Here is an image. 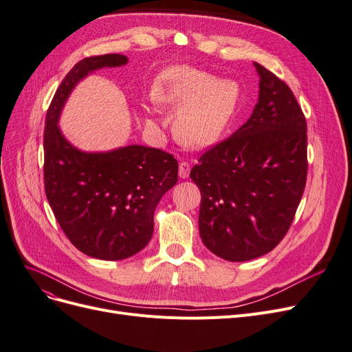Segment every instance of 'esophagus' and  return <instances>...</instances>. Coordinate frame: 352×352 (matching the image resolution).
Returning a JSON list of instances; mask_svg holds the SVG:
<instances>
[{
    "instance_id": "esophagus-1",
    "label": "esophagus",
    "mask_w": 352,
    "mask_h": 352,
    "mask_svg": "<svg viewBox=\"0 0 352 352\" xmlns=\"http://www.w3.org/2000/svg\"><path fill=\"white\" fill-rule=\"evenodd\" d=\"M191 171V165L187 161H181L179 166H178V174L181 178H188Z\"/></svg>"
}]
</instances>
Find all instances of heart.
<instances>
[{
  "label": "heart",
  "instance_id": "1",
  "mask_svg": "<svg viewBox=\"0 0 352 352\" xmlns=\"http://www.w3.org/2000/svg\"><path fill=\"white\" fill-rule=\"evenodd\" d=\"M240 96L236 82L191 67L165 70L155 86V99L178 111L175 136L192 148H207L221 138L236 115Z\"/></svg>",
  "mask_w": 352,
  "mask_h": 352
}]
</instances>
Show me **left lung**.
<instances>
[{
  "instance_id": "obj_1",
  "label": "left lung",
  "mask_w": 352,
  "mask_h": 352,
  "mask_svg": "<svg viewBox=\"0 0 352 352\" xmlns=\"http://www.w3.org/2000/svg\"><path fill=\"white\" fill-rule=\"evenodd\" d=\"M258 102L232 136L208 148L190 173L201 192L206 248L228 262L273 250L286 236L307 184V119L290 87L262 65Z\"/></svg>"
}]
</instances>
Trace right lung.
<instances>
[{
	"label": "right lung",
	"mask_w": 352,
	"mask_h": 352,
	"mask_svg": "<svg viewBox=\"0 0 352 352\" xmlns=\"http://www.w3.org/2000/svg\"><path fill=\"white\" fill-rule=\"evenodd\" d=\"M126 63L128 57L122 54L80 60L60 83L45 115V195L73 246L100 261H122L146 246L154 233L155 207L178 181V162L165 151L129 145L82 152L57 126L79 80L94 70Z\"/></svg>",
	"instance_id": "right-lung-1"
}]
</instances>
